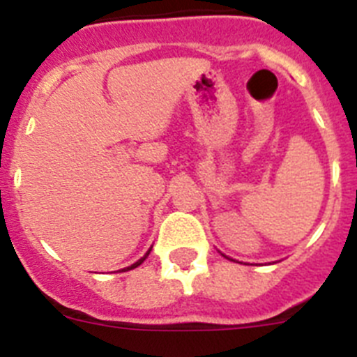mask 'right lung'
Here are the masks:
<instances>
[{
  "label": "right lung",
  "mask_w": 357,
  "mask_h": 357,
  "mask_svg": "<svg viewBox=\"0 0 357 357\" xmlns=\"http://www.w3.org/2000/svg\"><path fill=\"white\" fill-rule=\"evenodd\" d=\"M148 254H150V252H146V255H148ZM146 255H144V257H146ZM144 257H143V259H139V261H137V263H134V264H132V266L125 268V270H132V268H137V266H139L141 263H143V261H144Z\"/></svg>",
  "instance_id": "right-lung-1"
}]
</instances>
